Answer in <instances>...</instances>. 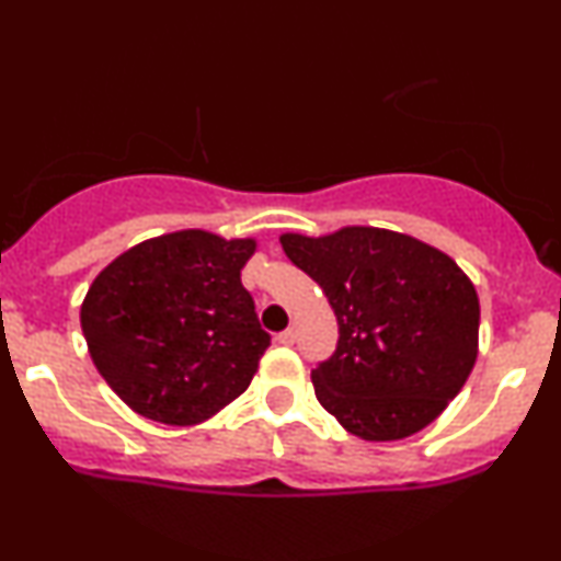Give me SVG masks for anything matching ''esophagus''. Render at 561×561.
I'll return each mask as SVG.
<instances>
[{"label": "esophagus", "instance_id": "34e87169", "mask_svg": "<svg viewBox=\"0 0 561 561\" xmlns=\"http://www.w3.org/2000/svg\"><path fill=\"white\" fill-rule=\"evenodd\" d=\"M276 340H279L282 345H293L295 343V330H285L276 334Z\"/></svg>", "mask_w": 561, "mask_h": 561}]
</instances>
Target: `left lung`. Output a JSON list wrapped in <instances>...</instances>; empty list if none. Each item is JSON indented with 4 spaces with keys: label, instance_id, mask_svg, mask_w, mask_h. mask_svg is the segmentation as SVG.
<instances>
[{
    "label": "left lung",
    "instance_id": "8db88e82",
    "mask_svg": "<svg viewBox=\"0 0 561 561\" xmlns=\"http://www.w3.org/2000/svg\"><path fill=\"white\" fill-rule=\"evenodd\" d=\"M279 242L337 317V347L311 371L319 403L375 443L435 422L478 362L480 300L456 261L377 227Z\"/></svg>",
    "mask_w": 561,
    "mask_h": 561
}]
</instances>
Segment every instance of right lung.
Masks as SVG:
<instances>
[{
  "label": "right lung",
  "mask_w": 561,
  "mask_h": 561,
  "mask_svg": "<svg viewBox=\"0 0 561 561\" xmlns=\"http://www.w3.org/2000/svg\"><path fill=\"white\" fill-rule=\"evenodd\" d=\"M253 253L250 237L184 229L134 244L96 274L81 330L128 409L190 427L248 390L272 345L240 279Z\"/></svg>",
  "instance_id": "1"
}]
</instances>
